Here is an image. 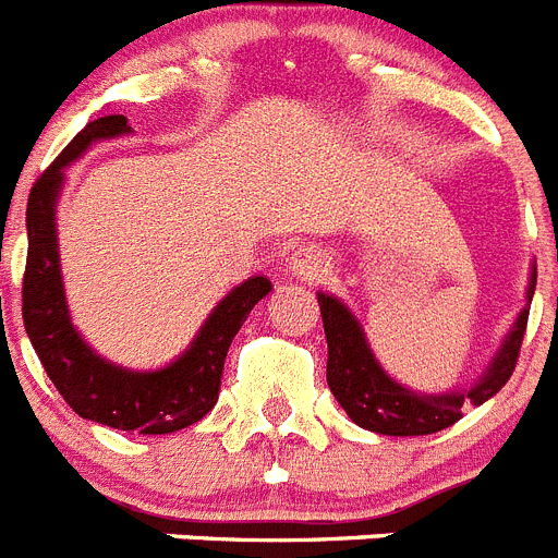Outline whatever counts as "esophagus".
Here are the masks:
<instances>
[{"mask_svg":"<svg viewBox=\"0 0 558 558\" xmlns=\"http://www.w3.org/2000/svg\"><path fill=\"white\" fill-rule=\"evenodd\" d=\"M288 270L295 279H302V282H313V279H318V276L327 270V259H324L322 248H315V245H299V248L290 254Z\"/></svg>","mask_w":558,"mask_h":558,"instance_id":"34e87169","label":"esophagus"}]
</instances>
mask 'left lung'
<instances>
[{
  "label": "left lung",
  "instance_id": "obj_1",
  "mask_svg": "<svg viewBox=\"0 0 558 558\" xmlns=\"http://www.w3.org/2000/svg\"><path fill=\"white\" fill-rule=\"evenodd\" d=\"M536 288V268L531 265L529 290H525V307L514 318L511 329L502 338L500 349L483 368L475 386L463 391L447 393H422L402 386L386 368L379 366L368 347L366 332L354 318L347 304L335 295L318 290V304H322L324 335H327L329 360H327V383L329 391L340 402V408L349 413L354 425L366 427L383 436H427L445 427L456 425L461 418L463 405H483L486 399L495 397L517 366L522 335L529 324V307Z\"/></svg>",
  "mask_w": 558,
  "mask_h": 558
}]
</instances>
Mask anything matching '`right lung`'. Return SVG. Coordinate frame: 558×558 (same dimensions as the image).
Instances as JSON below:
<instances>
[{
  "mask_svg": "<svg viewBox=\"0 0 558 558\" xmlns=\"http://www.w3.org/2000/svg\"><path fill=\"white\" fill-rule=\"evenodd\" d=\"M122 113L88 122L33 184L27 201V268L22 284V318L27 338L66 405L83 418L117 430L161 436L195 425L215 408L226 352L259 299L274 290L270 279L251 276L223 295L190 347L165 368L136 372L117 366L88 347L72 324L58 251V198L66 167L97 142L128 136Z\"/></svg>",
  "mask_w": 558,
  "mask_h": 558,
  "instance_id": "add662e5",
  "label": "right lung"
}]
</instances>
